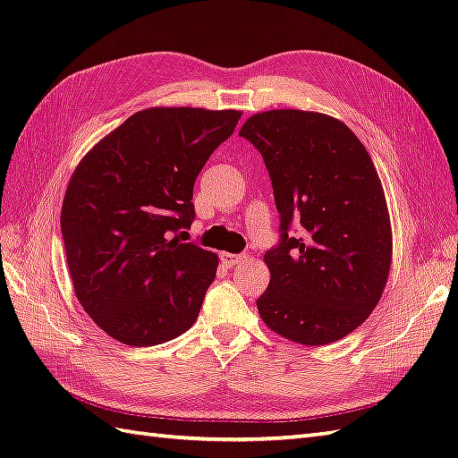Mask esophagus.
<instances>
[{"instance_id":"34e87169","label":"esophagus","mask_w":458,"mask_h":458,"mask_svg":"<svg viewBox=\"0 0 458 458\" xmlns=\"http://www.w3.org/2000/svg\"><path fill=\"white\" fill-rule=\"evenodd\" d=\"M244 256L242 254H233V252H221V262L225 264L227 267H233L242 262Z\"/></svg>"}]
</instances>
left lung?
<instances>
[{
	"label": "left lung",
	"mask_w": 458,
	"mask_h": 458,
	"mask_svg": "<svg viewBox=\"0 0 458 458\" xmlns=\"http://www.w3.org/2000/svg\"><path fill=\"white\" fill-rule=\"evenodd\" d=\"M239 136L262 153L282 219L264 254L270 284L256 301L285 340L325 345L373 313L393 262V229L375 165L338 118L297 108L252 114ZM301 225L299 238L288 225Z\"/></svg>",
	"instance_id": "left-lung-1"
}]
</instances>
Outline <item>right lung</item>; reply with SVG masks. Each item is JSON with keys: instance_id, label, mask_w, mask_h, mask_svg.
<instances>
[{"instance_id": "obj_1", "label": "right lung", "mask_w": 458, "mask_h": 458, "mask_svg": "<svg viewBox=\"0 0 458 458\" xmlns=\"http://www.w3.org/2000/svg\"><path fill=\"white\" fill-rule=\"evenodd\" d=\"M241 114L145 108L75 166L60 217L65 259L75 297L108 336L143 348L196 322L219 259L173 233L191 227L196 176Z\"/></svg>"}]
</instances>
